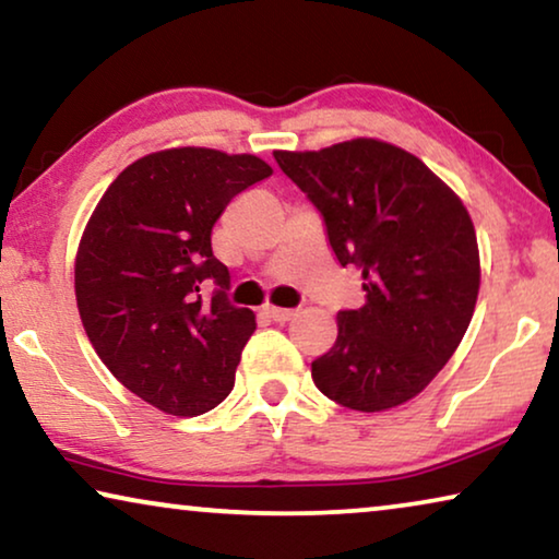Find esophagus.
<instances>
[{
	"mask_svg": "<svg viewBox=\"0 0 559 559\" xmlns=\"http://www.w3.org/2000/svg\"><path fill=\"white\" fill-rule=\"evenodd\" d=\"M263 313L276 323H286L296 316L294 308H278V306H263Z\"/></svg>",
	"mask_w": 559,
	"mask_h": 559,
	"instance_id": "esophagus-1",
	"label": "esophagus"
}]
</instances>
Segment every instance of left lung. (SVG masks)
I'll list each match as a JSON object with an SVG mask.
<instances>
[{
	"instance_id": "8db88e82",
	"label": "left lung",
	"mask_w": 559,
	"mask_h": 559,
	"mask_svg": "<svg viewBox=\"0 0 559 559\" xmlns=\"http://www.w3.org/2000/svg\"><path fill=\"white\" fill-rule=\"evenodd\" d=\"M341 265L361 271L366 304L338 311L313 384L354 412H384L427 389L460 346L479 294L469 213L419 157L371 138L316 153L276 150Z\"/></svg>"
}]
</instances>
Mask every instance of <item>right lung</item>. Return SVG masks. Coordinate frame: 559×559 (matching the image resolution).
<instances>
[{"mask_svg":"<svg viewBox=\"0 0 559 559\" xmlns=\"http://www.w3.org/2000/svg\"><path fill=\"white\" fill-rule=\"evenodd\" d=\"M271 173L255 155L160 150L112 180L82 233V326L112 377L155 409L198 416L230 394L255 316L228 301L211 233L230 200Z\"/></svg>","mask_w":559,"mask_h":559,"instance_id":"add662e5","label":"right lung"}]
</instances>
